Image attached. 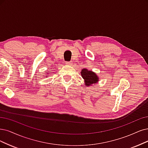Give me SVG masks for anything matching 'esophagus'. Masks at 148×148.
Segmentation results:
<instances>
[{
  "label": "esophagus",
  "mask_w": 148,
  "mask_h": 148,
  "mask_svg": "<svg viewBox=\"0 0 148 148\" xmlns=\"http://www.w3.org/2000/svg\"><path fill=\"white\" fill-rule=\"evenodd\" d=\"M72 63H73V62H66V64L67 65H72Z\"/></svg>",
  "instance_id": "esophagus-1"
}]
</instances>
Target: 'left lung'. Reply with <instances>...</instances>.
<instances>
[{
    "label": "left lung",
    "instance_id": "left-lung-1",
    "mask_svg": "<svg viewBox=\"0 0 148 148\" xmlns=\"http://www.w3.org/2000/svg\"><path fill=\"white\" fill-rule=\"evenodd\" d=\"M81 75L82 76L83 79L85 80L86 85L90 86L97 82V75L94 72L87 70L86 69H84L81 71Z\"/></svg>",
    "mask_w": 148,
    "mask_h": 148
}]
</instances>
